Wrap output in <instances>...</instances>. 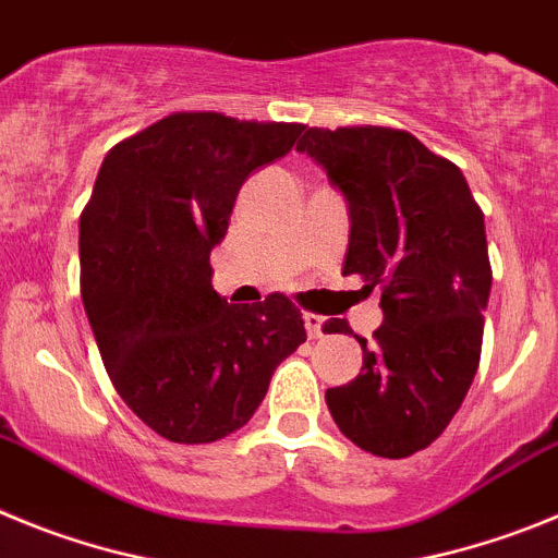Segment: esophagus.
I'll list each match as a JSON object with an SVG mask.
<instances>
[{
	"instance_id": "esophagus-1",
	"label": "esophagus",
	"mask_w": 558,
	"mask_h": 558,
	"mask_svg": "<svg viewBox=\"0 0 558 558\" xmlns=\"http://www.w3.org/2000/svg\"><path fill=\"white\" fill-rule=\"evenodd\" d=\"M304 327H307L310 338H322L324 335V318L315 313H304Z\"/></svg>"
}]
</instances>
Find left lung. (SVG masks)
I'll return each mask as SVG.
<instances>
[{
  "label": "left lung",
  "instance_id": "8db88e82",
  "mask_svg": "<svg viewBox=\"0 0 558 558\" xmlns=\"http://www.w3.org/2000/svg\"><path fill=\"white\" fill-rule=\"evenodd\" d=\"M295 150L347 198L343 274H357L366 295L383 290L374 343L354 335L363 368L329 388L327 408L360 450L408 458L445 433L481 363L492 290L483 211L463 172L408 131L307 128Z\"/></svg>",
  "mask_w": 558,
  "mask_h": 558
}]
</instances>
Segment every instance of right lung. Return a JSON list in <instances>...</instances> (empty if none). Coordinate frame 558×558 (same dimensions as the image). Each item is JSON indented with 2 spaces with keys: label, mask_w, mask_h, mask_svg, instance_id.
<instances>
[{
  "label": "right lung",
  "mask_w": 558,
  "mask_h": 558,
  "mask_svg": "<svg viewBox=\"0 0 558 558\" xmlns=\"http://www.w3.org/2000/svg\"><path fill=\"white\" fill-rule=\"evenodd\" d=\"M304 125L179 111L113 145L81 215V295L113 388L175 445H209L254 416L276 366L307 340L288 295L229 304L211 248L256 167Z\"/></svg>",
  "instance_id": "obj_1"
}]
</instances>
